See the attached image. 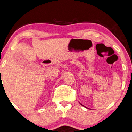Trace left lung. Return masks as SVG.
I'll use <instances>...</instances> for the list:
<instances>
[{
    "instance_id": "8db88e82",
    "label": "left lung",
    "mask_w": 132,
    "mask_h": 132,
    "mask_svg": "<svg viewBox=\"0 0 132 132\" xmlns=\"http://www.w3.org/2000/svg\"><path fill=\"white\" fill-rule=\"evenodd\" d=\"M81 104V105H82V104ZM82 106H83V105H82Z\"/></svg>"
}]
</instances>
